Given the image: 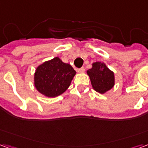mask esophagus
<instances>
[{
  "label": "esophagus",
  "mask_w": 148,
  "mask_h": 148,
  "mask_svg": "<svg viewBox=\"0 0 148 148\" xmlns=\"http://www.w3.org/2000/svg\"><path fill=\"white\" fill-rule=\"evenodd\" d=\"M84 71H85V68L84 67H82L80 69H77V73H83Z\"/></svg>",
  "instance_id": "1"
}]
</instances>
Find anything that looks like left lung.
Masks as SVG:
<instances>
[{
    "mask_svg": "<svg viewBox=\"0 0 148 148\" xmlns=\"http://www.w3.org/2000/svg\"><path fill=\"white\" fill-rule=\"evenodd\" d=\"M93 90L100 93H105L114 86V73L106 66L104 62H96L92 68L87 71Z\"/></svg>",
    "mask_w": 148,
    "mask_h": 148,
    "instance_id": "1",
    "label": "left lung"
}]
</instances>
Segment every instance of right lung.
<instances>
[{
	"instance_id": "1",
	"label": "right lung",
	"mask_w": 148,
	"mask_h": 148,
	"mask_svg": "<svg viewBox=\"0 0 148 148\" xmlns=\"http://www.w3.org/2000/svg\"><path fill=\"white\" fill-rule=\"evenodd\" d=\"M76 71L68 63L55 57L39 65L34 75V84L42 95L55 97L63 93L70 86Z\"/></svg>"
}]
</instances>
